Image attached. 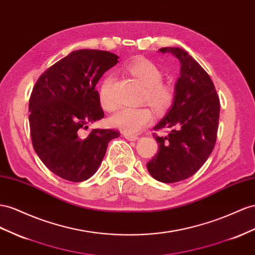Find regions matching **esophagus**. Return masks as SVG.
<instances>
[{
    "label": "esophagus",
    "mask_w": 255,
    "mask_h": 255,
    "mask_svg": "<svg viewBox=\"0 0 255 255\" xmlns=\"http://www.w3.org/2000/svg\"><path fill=\"white\" fill-rule=\"evenodd\" d=\"M123 136H125V138H127L128 140H130V141H134V140L138 139V136H137V135H132V134L125 133V134H123Z\"/></svg>",
    "instance_id": "obj_1"
}]
</instances>
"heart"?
<instances>
[{
  "mask_svg": "<svg viewBox=\"0 0 255 255\" xmlns=\"http://www.w3.org/2000/svg\"><path fill=\"white\" fill-rule=\"evenodd\" d=\"M128 72L138 79L144 86L143 100L152 106L156 112H165L173 104L175 93L173 88L162 84L163 74L153 62L144 58H136L127 66ZM113 76L108 75L102 81L99 98L101 106L105 111H114L117 106L111 94ZM152 121V113L147 107L123 108L109 118V125L127 134H137L147 128Z\"/></svg>",
  "mask_w": 255,
  "mask_h": 255,
  "instance_id": "1",
  "label": "heart"
}]
</instances>
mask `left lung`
<instances>
[{"label": "left lung", "instance_id": "left-lung-1", "mask_svg": "<svg viewBox=\"0 0 255 255\" xmlns=\"http://www.w3.org/2000/svg\"><path fill=\"white\" fill-rule=\"evenodd\" d=\"M180 62V76L175 85V98L169 111L154 127L166 128L167 136H155L157 153L147 163L149 174L157 181L184 180L202 167L217 140L220 101L209 75L197 61L179 47H165Z\"/></svg>", "mask_w": 255, "mask_h": 255}]
</instances>
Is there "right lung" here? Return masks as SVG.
I'll use <instances>...</instances> for the list:
<instances>
[{"label":"right lung","instance_id":"1","mask_svg":"<svg viewBox=\"0 0 255 255\" xmlns=\"http://www.w3.org/2000/svg\"><path fill=\"white\" fill-rule=\"evenodd\" d=\"M118 59L109 51H72L40 75L33 88L29 103L33 147L47 168L62 179L81 182L92 177L108 142L120 136L112 128L81 135L88 123L104 117L95 86Z\"/></svg>","mask_w":255,"mask_h":255}]
</instances>
